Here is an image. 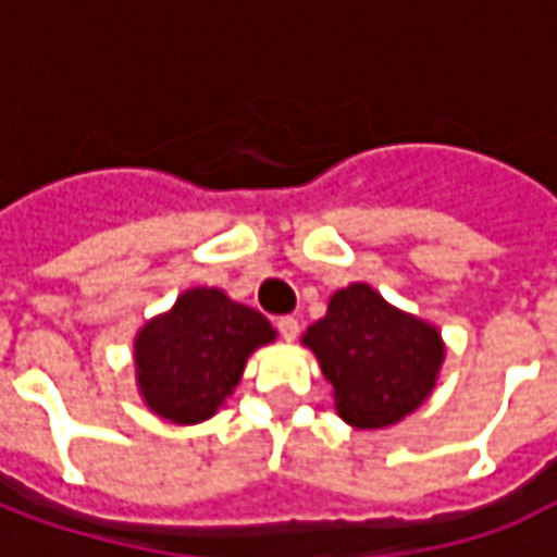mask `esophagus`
Instances as JSON below:
<instances>
[{
	"instance_id": "esophagus-1",
	"label": "esophagus",
	"mask_w": 557,
	"mask_h": 557,
	"mask_svg": "<svg viewBox=\"0 0 557 557\" xmlns=\"http://www.w3.org/2000/svg\"><path fill=\"white\" fill-rule=\"evenodd\" d=\"M277 331L280 337L286 339V343H292V339L298 337V319H295V315H280Z\"/></svg>"
}]
</instances>
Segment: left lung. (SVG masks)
<instances>
[{"label": "left lung", "instance_id": "8db88e82", "mask_svg": "<svg viewBox=\"0 0 557 557\" xmlns=\"http://www.w3.org/2000/svg\"><path fill=\"white\" fill-rule=\"evenodd\" d=\"M301 343L319 358L337 414L355 430H382L411 414L432 394L444 361L438 327L397 310L367 283L334 292Z\"/></svg>", "mask_w": 557, "mask_h": 557}]
</instances>
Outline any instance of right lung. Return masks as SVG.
<instances>
[{"instance_id":"right-lung-1","label":"right lung","mask_w":557,"mask_h":557,"mask_svg":"<svg viewBox=\"0 0 557 557\" xmlns=\"http://www.w3.org/2000/svg\"><path fill=\"white\" fill-rule=\"evenodd\" d=\"M277 337L265 315L214 286L178 295L134 339L139 394L158 418L199 423L242 382L244 363Z\"/></svg>"}]
</instances>
